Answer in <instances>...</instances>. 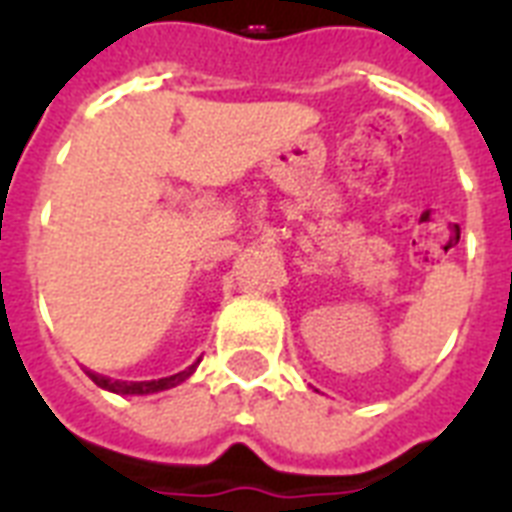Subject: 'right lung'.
<instances>
[{
    "label": "right lung",
    "instance_id": "right-lung-1",
    "mask_svg": "<svg viewBox=\"0 0 512 512\" xmlns=\"http://www.w3.org/2000/svg\"><path fill=\"white\" fill-rule=\"evenodd\" d=\"M196 366H188L185 372H177L172 377H162V380H151V382H122V380H108L103 374H95L90 372V380L95 385H100L103 390H111V393H122V396H146V393H159V390H167V388H175L180 385L183 380L191 377V372Z\"/></svg>",
    "mask_w": 512,
    "mask_h": 512
}]
</instances>
